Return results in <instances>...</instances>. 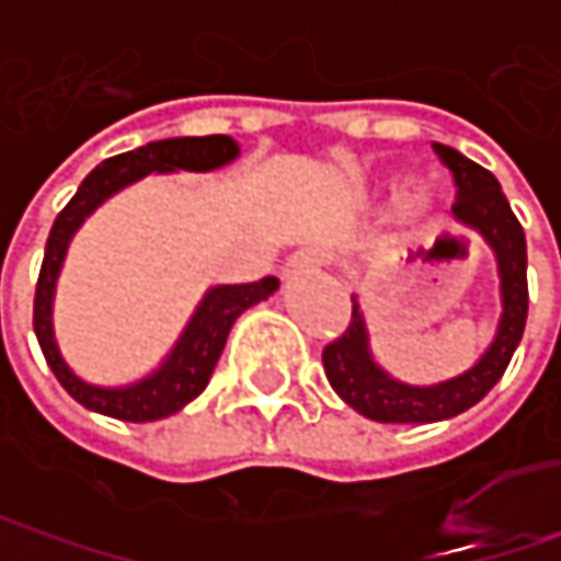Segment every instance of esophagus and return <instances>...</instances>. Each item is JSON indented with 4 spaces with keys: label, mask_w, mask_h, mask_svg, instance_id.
<instances>
[{
    "label": "esophagus",
    "mask_w": 561,
    "mask_h": 561,
    "mask_svg": "<svg viewBox=\"0 0 561 561\" xmlns=\"http://www.w3.org/2000/svg\"><path fill=\"white\" fill-rule=\"evenodd\" d=\"M321 265H324V259H321L318 249H296L290 259L284 262V277L293 280V277H299V274H314Z\"/></svg>",
    "instance_id": "esophagus-1"
}]
</instances>
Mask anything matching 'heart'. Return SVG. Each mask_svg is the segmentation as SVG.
<instances>
[{
    "mask_svg": "<svg viewBox=\"0 0 561 561\" xmlns=\"http://www.w3.org/2000/svg\"><path fill=\"white\" fill-rule=\"evenodd\" d=\"M434 199H437V190L427 184V181H415V184H409L402 193H399V203H397L399 221H409V225L421 221V218L431 211Z\"/></svg>",
    "mask_w": 561,
    "mask_h": 561,
    "instance_id": "1",
    "label": "heart"
}]
</instances>
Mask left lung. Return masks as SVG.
Listing matches in <instances>:
<instances>
[{
  "label": "left lung",
  "mask_w": 561,
  "mask_h": 561,
  "mask_svg": "<svg viewBox=\"0 0 561 561\" xmlns=\"http://www.w3.org/2000/svg\"><path fill=\"white\" fill-rule=\"evenodd\" d=\"M434 152L456 181L453 215L462 225L474 227L496 252L503 314L490 350L474 368L434 387H412L393 380L371 358L365 318L353 299L350 328L321 353L324 375L346 405H353L358 415L383 424H427V421L453 419L471 409L474 402H481L508 368L528 321V243H525V230L500 190V181L486 168L465 159L462 152L443 142H434Z\"/></svg>",
  "instance_id": "obj_1"
}]
</instances>
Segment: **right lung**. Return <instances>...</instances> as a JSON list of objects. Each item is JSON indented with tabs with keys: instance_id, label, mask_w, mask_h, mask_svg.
Segmentation results:
<instances>
[{
	"instance_id": "right-lung-1",
	"label": "right lung",
	"mask_w": 561,
	"mask_h": 561,
	"mask_svg": "<svg viewBox=\"0 0 561 561\" xmlns=\"http://www.w3.org/2000/svg\"><path fill=\"white\" fill-rule=\"evenodd\" d=\"M237 156H240V146L225 134L146 142L134 152H121L115 159L96 164L83 178V184L77 186L75 199L58 211L53 230H49V240H46V255H43V268H39V280H36V296H33V331H36L39 350L49 362L53 375L58 377V383L80 405L118 421H159L181 412L186 402H193L205 390L208 377L225 353L233 321L247 312L249 306L268 299L271 293L277 290V277H262L255 284L211 287L199 302V309L190 318L171 356L159 365V371H152L130 387H93V383L80 380L65 365L58 343H55V280H58L68 243H71L77 227L83 225V218L93 215V208H99L112 193H118L121 186L134 184L152 171H159V174L162 171H215L221 164L233 162Z\"/></svg>"
}]
</instances>
